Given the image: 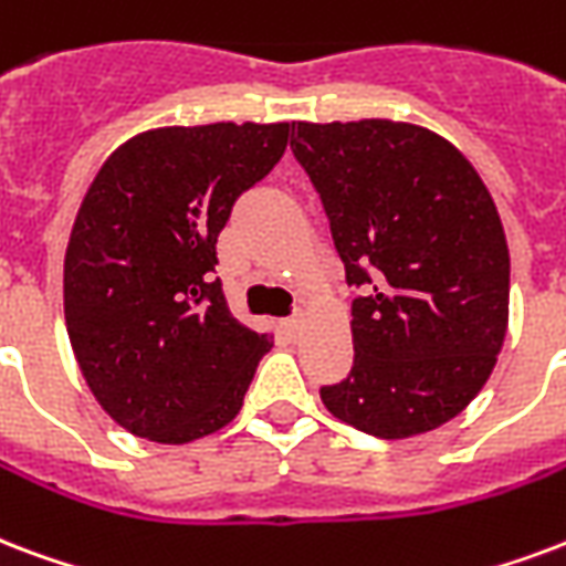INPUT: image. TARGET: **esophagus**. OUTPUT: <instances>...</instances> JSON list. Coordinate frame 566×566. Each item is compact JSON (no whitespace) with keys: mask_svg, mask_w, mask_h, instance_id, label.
Returning a JSON list of instances; mask_svg holds the SVG:
<instances>
[{"mask_svg":"<svg viewBox=\"0 0 566 566\" xmlns=\"http://www.w3.org/2000/svg\"><path fill=\"white\" fill-rule=\"evenodd\" d=\"M282 326H284V332L291 335V338H296V335H300V332H302V312L291 314V317H287V321H284Z\"/></svg>","mask_w":566,"mask_h":566,"instance_id":"obj_1","label":"esophagus"}]
</instances>
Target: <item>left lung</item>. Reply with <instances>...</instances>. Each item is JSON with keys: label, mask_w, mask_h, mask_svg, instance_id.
I'll return each instance as SVG.
<instances>
[{"label": "left lung", "mask_w": 566, "mask_h": 566, "mask_svg": "<svg viewBox=\"0 0 566 566\" xmlns=\"http://www.w3.org/2000/svg\"><path fill=\"white\" fill-rule=\"evenodd\" d=\"M291 150L329 219L353 300V368L321 398L379 439L460 416L507 332L511 254L472 163L398 120H293Z\"/></svg>", "instance_id": "left-lung-1"}]
</instances>
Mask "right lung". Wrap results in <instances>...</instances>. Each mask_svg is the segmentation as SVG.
Wrapping results in <instances>:
<instances>
[{
  "label": "right lung",
  "instance_id": "1",
  "mask_svg": "<svg viewBox=\"0 0 566 566\" xmlns=\"http://www.w3.org/2000/svg\"><path fill=\"white\" fill-rule=\"evenodd\" d=\"M287 129H150L120 145L82 198L64 254V321L82 377L129 433L184 446L243 407L273 340L228 308L216 237L282 159Z\"/></svg>",
  "mask_w": 566,
  "mask_h": 566
}]
</instances>
